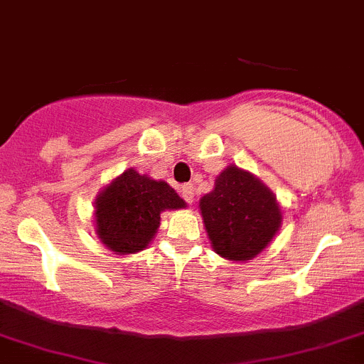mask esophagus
Returning <instances> with one entry per match:
<instances>
[{
  "label": "esophagus",
  "mask_w": 364,
  "mask_h": 364,
  "mask_svg": "<svg viewBox=\"0 0 364 364\" xmlns=\"http://www.w3.org/2000/svg\"><path fill=\"white\" fill-rule=\"evenodd\" d=\"M181 193H182V198L186 199L189 205H193V203H194V187H193V183H186V186H182Z\"/></svg>",
  "instance_id": "obj_1"
}]
</instances>
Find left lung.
Segmentation results:
<instances>
[{"mask_svg": "<svg viewBox=\"0 0 364 364\" xmlns=\"http://www.w3.org/2000/svg\"><path fill=\"white\" fill-rule=\"evenodd\" d=\"M199 213L213 252L232 262L255 259L283 224L274 193L236 165L225 166L215 178L213 189L199 199Z\"/></svg>", "mask_w": 364, "mask_h": 364, "instance_id": "1", "label": "left lung"}]
</instances>
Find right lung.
Returning a JSON list of instances; mask_svg holds the SVG:
<instances>
[{"mask_svg": "<svg viewBox=\"0 0 364 364\" xmlns=\"http://www.w3.org/2000/svg\"><path fill=\"white\" fill-rule=\"evenodd\" d=\"M95 232L116 255L146 250L166 210L186 208V201L165 181H154L128 168L102 187L95 199Z\"/></svg>", "mask_w": 364, "mask_h": 364, "instance_id": "add662e5", "label": "right lung"}]
</instances>
